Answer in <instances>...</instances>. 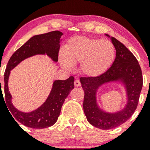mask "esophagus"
Masks as SVG:
<instances>
[{
    "label": "esophagus",
    "instance_id": "1",
    "mask_svg": "<svg viewBox=\"0 0 150 150\" xmlns=\"http://www.w3.org/2000/svg\"><path fill=\"white\" fill-rule=\"evenodd\" d=\"M75 87H78V86H81V82H80L79 80H75Z\"/></svg>",
    "mask_w": 150,
    "mask_h": 150
}]
</instances>
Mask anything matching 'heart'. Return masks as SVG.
<instances>
[{
    "label": "heart",
    "instance_id": "heart-1",
    "mask_svg": "<svg viewBox=\"0 0 150 150\" xmlns=\"http://www.w3.org/2000/svg\"><path fill=\"white\" fill-rule=\"evenodd\" d=\"M116 48L108 40L75 36L69 40L60 55L61 64L70 69L81 62L80 71L89 78L103 75L114 62Z\"/></svg>",
    "mask_w": 150,
    "mask_h": 150
}]
</instances>
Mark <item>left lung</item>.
<instances>
[{
    "instance_id": "1",
    "label": "left lung",
    "mask_w": 150,
    "mask_h": 150,
    "mask_svg": "<svg viewBox=\"0 0 150 150\" xmlns=\"http://www.w3.org/2000/svg\"><path fill=\"white\" fill-rule=\"evenodd\" d=\"M116 48V58L111 67L103 75L95 78H81L84 90V114L91 125L102 129L114 128L127 122L137 108L143 86L140 65L134 55L114 37L105 34ZM116 83L124 89L126 103L120 110L108 112L99 106L98 90L107 84Z\"/></svg>"
}]
</instances>
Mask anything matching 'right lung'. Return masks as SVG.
<instances>
[{
    "instance_id": "add662e5",
    "label": "right lung",
    "mask_w": 150,
    "mask_h": 150,
    "mask_svg": "<svg viewBox=\"0 0 150 150\" xmlns=\"http://www.w3.org/2000/svg\"><path fill=\"white\" fill-rule=\"evenodd\" d=\"M62 35V32L55 30L33 36L14 52L7 64L4 73V93L6 100L4 102L6 103L8 110L11 112V115L12 114L14 119L19 122L30 128H46L53 125L56 122L65 99L74 88L75 79L71 76L65 81L55 80L53 82L50 94L45 101L40 107L32 111L23 112L14 107L12 103V96L8 86L10 72L11 69L23 60L36 55H47L53 62H57ZM1 94L3 96L1 88L0 95Z\"/></svg>"
}]
</instances>
